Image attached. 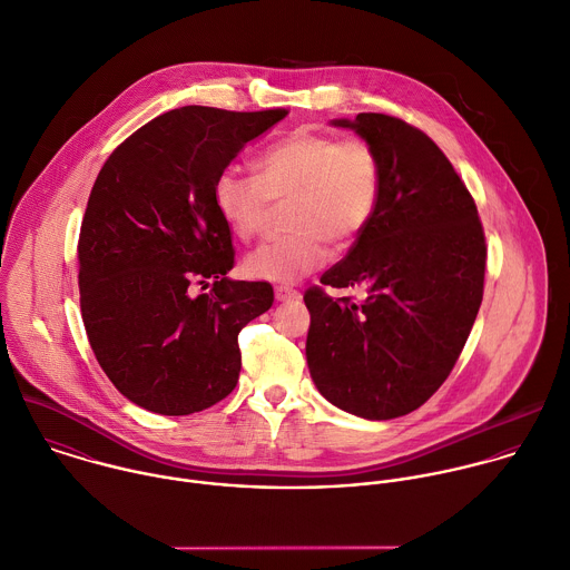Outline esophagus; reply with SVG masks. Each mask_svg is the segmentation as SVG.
Listing matches in <instances>:
<instances>
[{"mask_svg":"<svg viewBox=\"0 0 570 570\" xmlns=\"http://www.w3.org/2000/svg\"><path fill=\"white\" fill-rule=\"evenodd\" d=\"M302 295H299V291H293V288H288V286H277L275 288V299L277 302H295V299H299Z\"/></svg>","mask_w":570,"mask_h":570,"instance_id":"34e87169","label":"esophagus"}]
</instances>
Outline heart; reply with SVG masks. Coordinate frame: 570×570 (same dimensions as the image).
<instances>
[{
	"instance_id": "b5f03b06",
	"label": "heart",
	"mask_w": 570,
	"mask_h": 570,
	"mask_svg": "<svg viewBox=\"0 0 570 570\" xmlns=\"http://www.w3.org/2000/svg\"><path fill=\"white\" fill-rule=\"evenodd\" d=\"M380 190V157L366 139L295 130L257 155L255 175L224 170L215 181V206L235 237L253 242L275 204L286 202L284 226L291 230L250 253L244 273L291 284L324 264L326 242L344 246L368 226Z\"/></svg>"
}]
</instances>
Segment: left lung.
Returning <instances> with one entry per match:
<instances>
[{
  "instance_id": "obj_1",
  "label": "left lung",
  "mask_w": 570,
  "mask_h": 570,
  "mask_svg": "<svg viewBox=\"0 0 570 570\" xmlns=\"http://www.w3.org/2000/svg\"><path fill=\"white\" fill-rule=\"evenodd\" d=\"M366 139L382 166L373 219L322 275L366 297L304 293L306 360L317 391L364 420L420 409L451 375L484 297L487 239L475 199L440 146L382 112L335 119Z\"/></svg>"
}]
</instances>
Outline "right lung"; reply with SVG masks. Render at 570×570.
Returning a JSON list of instances; mask_svg holds the SVG:
<instances>
[{
  "mask_svg": "<svg viewBox=\"0 0 570 570\" xmlns=\"http://www.w3.org/2000/svg\"><path fill=\"white\" fill-rule=\"evenodd\" d=\"M286 115L168 110L126 137L92 184L77 244L83 328L115 389L150 413H199L239 380L237 335L273 306V286L226 277L235 248L215 181ZM208 281V294L189 295Z\"/></svg>",
  "mask_w": 570,
  "mask_h": 570,
  "instance_id": "right-lung-1",
  "label": "right lung"
}]
</instances>
